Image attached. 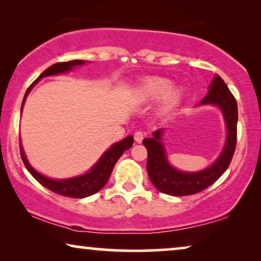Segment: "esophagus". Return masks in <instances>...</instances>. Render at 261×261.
<instances>
[{
  "mask_svg": "<svg viewBox=\"0 0 261 261\" xmlns=\"http://www.w3.org/2000/svg\"><path fill=\"white\" fill-rule=\"evenodd\" d=\"M134 140L138 142V144H140V142L144 140V133H142V132H135L134 133Z\"/></svg>",
  "mask_w": 261,
  "mask_h": 261,
  "instance_id": "1",
  "label": "esophagus"
}]
</instances>
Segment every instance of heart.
<instances>
[{
    "label": "heart",
    "mask_w": 261,
    "mask_h": 261,
    "mask_svg": "<svg viewBox=\"0 0 261 261\" xmlns=\"http://www.w3.org/2000/svg\"><path fill=\"white\" fill-rule=\"evenodd\" d=\"M137 95L141 101L151 102L162 97L160 110L170 113L180 101L181 91L177 87H170V82L162 77H148L137 88Z\"/></svg>",
    "instance_id": "1"
}]
</instances>
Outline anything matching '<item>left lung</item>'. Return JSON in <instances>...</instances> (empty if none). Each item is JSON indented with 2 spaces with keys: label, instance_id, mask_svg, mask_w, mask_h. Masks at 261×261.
I'll list each match as a JSON object with an SVG mask.
<instances>
[{
  "label": "left lung",
  "instance_id": "left-lung-1",
  "mask_svg": "<svg viewBox=\"0 0 261 261\" xmlns=\"http://www.w3.org/2000/svg\"><path fill=\"white\" fill-rule=\"evenodd\" d=\"M217 106L223 114L227 127L226 145L219 158L208 169L198 172H183L172 167L167 162L165 148L162 142L164 129L153 133L142 144L147 148V172L152 184L160 192L171 196H188L201 192L215 183L228 169L237 147L238 105L237 99L229 91L227 84L219 74H215L209 85V91L199 106Z\"/></svg>",
  "mask_w": 261,
  "mask_h": 261
}]
</instances>
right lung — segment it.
Listing matches in <instances>:
<instances>
[{
    "label": "right lung",
    "instance_id": "obj_1",
    "mask_svg": "<svg viewBox=\"0 0 261 261\" xmlns=\"http://www.w3.org/2000/svg\"><path fill=\"white\" fill-rule=\"evenodd\" d=\"M84 63L85 60H71V62H65V63H56L49 66L48 69H46L44 72H42L40 76L35 80V82H33V83L31 84V87L27 89L22 101V106H21V112H22L23 103L26 101V97L27 95L30 94L31 89L33 88L34 84L40 81L41 78L67 72V71L72 70L74 66L83 65ZM133 141H134L133 137L129 135V137L123 139L122 141H119L117 144H114L112 147L108 148V151L103 153V155L99 158L98 162L95 164L94 167H92L88 173L82 174V176H78V177L69 178V179H51V178L42 176L41 173L37 172V171L30 165V163L27 162L21 144H20V153H21V158H22V162L24 164V166H26V169L28 170V172H30L41 185H44L45 188H47L48 190L56 192V194L58 195L65 196V197L84 198V197H88V196L96 194V192H98L103 187H105L107 181L109 179L110 173H112L116 162L120 159V156L123 154L124 151H127V149H129L132 146H133Z\"/></svg>",
    "mask_w": 261,
    "mask_h": 261
}]
</instances>
